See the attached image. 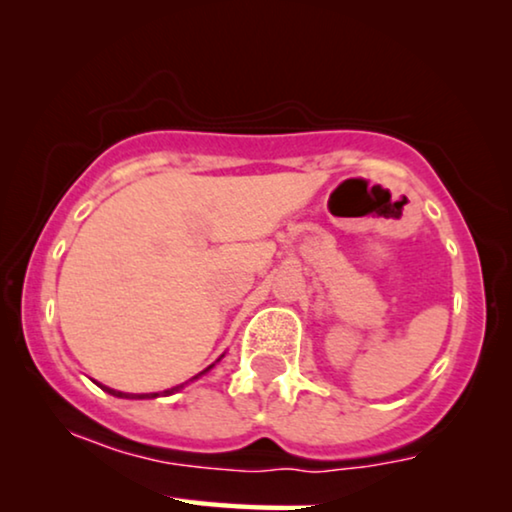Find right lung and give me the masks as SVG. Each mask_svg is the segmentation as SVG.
Masks as SVG:
<instances>
[{
  "mask_svg": "<svg viewBox=\"0 0 512 512\" xmlns=\"http://www.w3.org/2000/svg\"><path fill=\"white\" fill-rule=\"evenodd\" d=\"M221 359H223V354L219 356V359H216V361L212 363V366H207L205 370H202V373H198V375H195V377H191V380H188V382L198 380V377H202V375H205V373H209V370H212V368L216 366V363H219ZM188 382H184V384H188ZM184 384H177V387H172V389H165V391H160V394H163V396H172V394H177L179 389H184ZM100 387H102L104 391H107V394L116 396V398H158V396H160V394H123V391H116V389H111V387H104V384H100Z\"/></svg>",
  "mask_w": 512,
  "mask_h": 512,
  "instance_id": "add662e5",
  "label": "right lung"
}]
</instances>
